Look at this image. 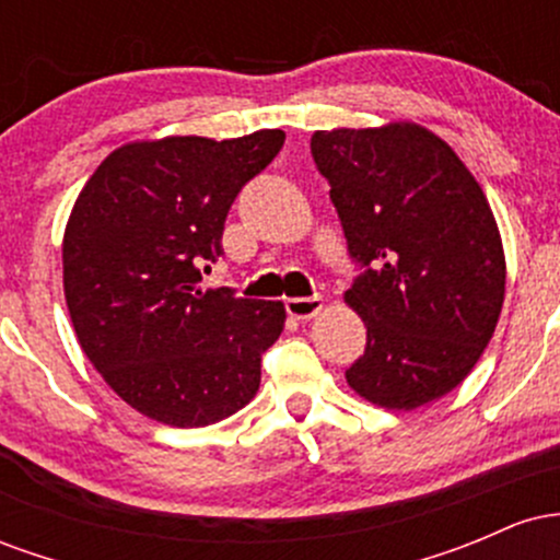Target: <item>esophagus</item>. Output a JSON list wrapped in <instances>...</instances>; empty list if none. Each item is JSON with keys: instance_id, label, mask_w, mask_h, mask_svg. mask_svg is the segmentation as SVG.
<instances>
[{"instance_id": "esophagus-1", "label": "esophagus", "mask_w": 560, "mask_h": 560, "mask_svg": "<svg viewBox=\"0 0 560 560\" xmlns=\"http://www.w3.org/2000/svg\"><path fill=\"white\" fill-rule=\"evenodd\" d=\"M324 311V300L318 298H292L287 300V313L298 320H307V318H316L318 313Z\"/></svg>"}]
</instances>
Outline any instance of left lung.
Returning a JSON list of instances; mask_svg holds the SVG:
<instances>
[{"label": "left lung", "mask_w": 560, "mask_h": 560, "mask_svg": "<svg viewBox=\"0 0 560 560\" xmlns=\"http://www.w3.org/2000/svg\"><path fill=\"white\" fill-rule=\"evenodd\" d=\"M350 258L345 302L365 352L345 371L363 400L413 410L458 387L505 298V255L485 191L447 141L419 124L316 131Z\"/></svg>", "instance_id": "8db88e82"}]
</instances>
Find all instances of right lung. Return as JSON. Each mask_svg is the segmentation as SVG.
I'll list each match as a JSON object with an SVG mask.
<instances>
[{"mask_svg":"<svg viewBox=\"0 0 560 560\" xmlns=\"http://www.w3.org/2000/svg\"><path fill=\"white\" fill-rule=\"evenodd\" d=\"M281 144V128L131 141L102 160L70 210L62 287L75 337L115 395L147 419L208 427L260 387L284 302L199 281L223 255L231 202Z\"/></svg>","mask_w":560,"mask_h":560,"instance_id":"right-lung-1","label":"right lung"}]
</instances>
